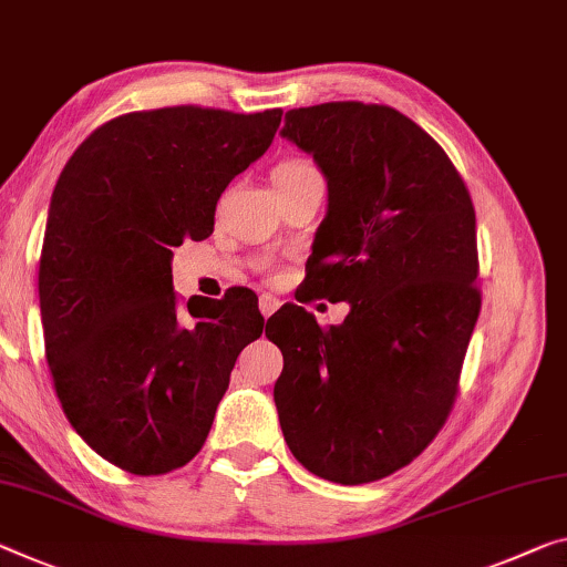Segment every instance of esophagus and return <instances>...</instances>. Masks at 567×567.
<instances>
[{
	"label": "esophagus",
	"mask_w": 567,
	"mask_h": 567,
	"mask_svg": "<svg viewBox=\"0 0 567 567\" xmlns=\"http://www.w3.org/2000/svg\"><path fill=\"white\" fill-rule=\"evenodd\" d=\"M280 305H282V300H280V298H275V295L265 292L262 298H259V312H262L265 318H269L277 308H280Z\"/></svg>",
	"instance_id": "obj_1"
}]
</instances>
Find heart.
I'll return each instance as SVG.
<instances>
[{
  "mask_svg": "<svg viewBox=\"0 0 567 567\" xmlns=\"http://www.w3.org/2000/svg\"><path fill=\"white\" fill-rule=\"evenodd\" d=\"M310 174H318L316 166L308 164V161H300V158H290V161H282L280 166L275 168V182H280V178H300V176H310Z\"/></svg>",
  "mask_w": 567,
  "mask_h": 567,
  "instance_id": "1",
  "label": "heart"
}]
</instances>
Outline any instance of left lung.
<instances>
[{
    "label": "left lung",
    "instance_id": "obj_1",
    "mask_svg": "<svg viewBox=\"0 0 567 567\" xmlns=\"http://www.w3.org/2000/svg\"><path fill=\"white\" fill-rule=\"evenodd\" d=\"M282 136L328 178L305 290L350 312L338 328L300 305L272 318L280 426L318 477L375 482L434 442L460 393L482 308L474 204L444 148L391 105L295 107Z\"/></svg>",
    "mask_w": 567,
    "mask_h": 567
}]
</instances>
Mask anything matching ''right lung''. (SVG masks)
Listing matches in <instances>:
<instances>
[{
    "label": "right lung",
    "instance_id": "obj_1",
    "mask_svg": "<svg viewBox=\"0 0 567 567\" xmlns=\"http://www.w3.org/2000/svg\"><path fill=\"white\" fill-rule=\"evenodd\" d=\"M280 121V107L123 113L58 178L40 255L44 355L70 424L125 472L156 477L192 462L237 355L262 336L247 287L178 298L171 247L212 235L221 192Z\"/></svg>",
    "mask_w": 567,
    "mask_h": 567
}]
</instances>
